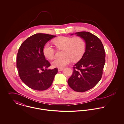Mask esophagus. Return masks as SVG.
<instances>
[{"label":"esophagus","instance_id":"esophagus-1","mask_svg":"<svg viewBox=\"0 0 124 124\" xmlns=\"http://www.w3.org/2000/svg\"><path fill=\"white\" fill-rule=\"evenodd\" d=\"M63 69H64L63 68H58V71H62Z\"/></svg>","mask_w":124,"mask_h":124}]
</instances>
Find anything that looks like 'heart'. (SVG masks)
<instances>
[{"instance_id":"b5f03b06","label":"heart","mask_w":124,"mask_h":124,"mask_svg":"<svg viewBox=\"0 0 124 124\" xmlns=\"http://www.w3.org/2000/svg\"><path fill=\"white\" fill-rule=\"evenodd\" d=\"M53 43L58 50L63 49L62 57L56 58L52 62L54 67L63 68L72 61H77L83 56L86 50V43L81 37H71L61 36L53 40ZM44 56L49 59L54 57L56 51L50 43H46L43 50Z\"/></svg>"}]
</instances>
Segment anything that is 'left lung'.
Returning <instances> with one entry per match:
<instances>
[{"mask_svg":"<svg viewBox=\"0 0 124 124\" xmlns=\"http://www.w3.org/2000/svg\"><path fill=\"white\" fill-rule=\"evenodd\" d=\"M75 34L85 39L86 47L81 59L73 67L68 84L74 91L85 92L101 80L106 61L105 51L102 41L96 36L86 31Z\"/></svg>","mask_w":124,"mask_h":124,"instance_id":"1","label":"left lung"}]
</instances>
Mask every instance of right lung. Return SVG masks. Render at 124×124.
I'll list each match as a JSON object with an SVG mask.
<instances>
[{
	"label": "right lung",
	"mask_w": 124,
	"mask_h": 124,
	"mask_svg": "<svg viewBox=\"0 0 124 124\" xmlns=\"http://www.w3.org/2000/svg\"><path fill=\"white\" fill-rule=\"evenodd\" d=\"M56 36L37 33L27 38L20 45L17 57V68L22 81L31 89L46 90L50 87L58 69L51 65L43 53L46 43Z\"/></svg>",
	"instance_id": "obj_1"
}]
</instances>
